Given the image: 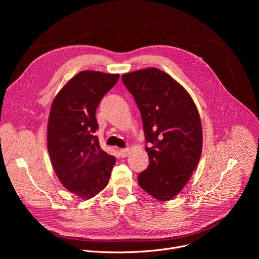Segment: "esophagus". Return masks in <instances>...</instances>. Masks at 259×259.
Masks as SVG:
<instances>
[{
  "label": "esophagus",
  "mask_w": 259,
  "mask_h": 259,
  "mask_svg": "<svg viewBox=\"0 0 259 259\" xmlns=\"http://www.w3.org/2000/svg\"><path fill=\"white\" fill-rule=\"evenodd\" d=\"M129 149H121L120 151H119V153H120V155H121V157H123V158H125V157H127L128 156V154H129Z\"/></svg>",
  "instance_id": "34e87169"
}]
</instances>
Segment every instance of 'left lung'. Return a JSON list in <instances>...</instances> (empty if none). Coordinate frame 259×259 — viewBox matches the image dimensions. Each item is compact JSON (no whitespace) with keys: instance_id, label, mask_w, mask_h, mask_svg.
Returning <instances> with one entry per match:
<instances>
[{"instance_id":"8db88e82","label":"left lung","mask_w":259,"mask_h":259,"mask_svg":"<svg viewBox=\"0 0 259 259\" xmlns=\"http://www.w3.org/2000/svg\"><path fill=\"white\" fill-rule=\"evenodd\" d=\"M123 83L140 110L150 165L138 175L142 190L170 201L189 182L202 154L198 108L178 82L157 67L127 72Z\"/></svg>"}]
</instances>
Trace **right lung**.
<instances>
[{"label": "right lung", "mask_w": 259, "mask_h": 259, "mask_svg": "<svg viewBox=\"0 0 259 259\" xmlns=\"http://www.w3.org/2000/svg\"><path fill=\"white\" fill-rule=\"evenodd\" d=\"M119 73L83 70L55 96L47 126L51 164L62 186L89 200L108 183L116 158L106 154L94 135L100 100L119 80Z\"/></svg>", "instance_id": "right-lung-1"}]
</instances>
